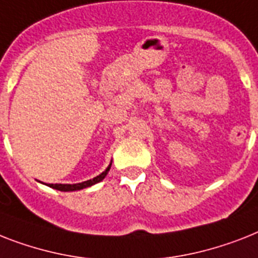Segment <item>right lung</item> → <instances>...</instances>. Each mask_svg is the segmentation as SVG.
Returning <instances> with one entry per match:
<instances>
[{
	"label": "right lung",
	"mask_w": 258,
	"mask_h": 258,
	"mask_svg": "<svg viewBox=\"0 0 258 258\" xmlns=\"http://www.w3.org/2000/svg\"><path fill=\"white\" fill-rule=\"evenodd\" d=\"M111 164H112V162L110 163V165H108L107 168L104 169L103 172L100 173V175H98L96 177H94V179H90V180H86V181H82V183H77V184H46L47 187L50 188H54V189L56 190H62V192H73V190H79V189H83V188H87V187H91V185H94V184L99 183V181H102V180L106 177V175L108 173V171H110L111 168ZM42 183V181H41Z\"/></svg>",
	"instance_id": "add662e5"
}]
</instances>
